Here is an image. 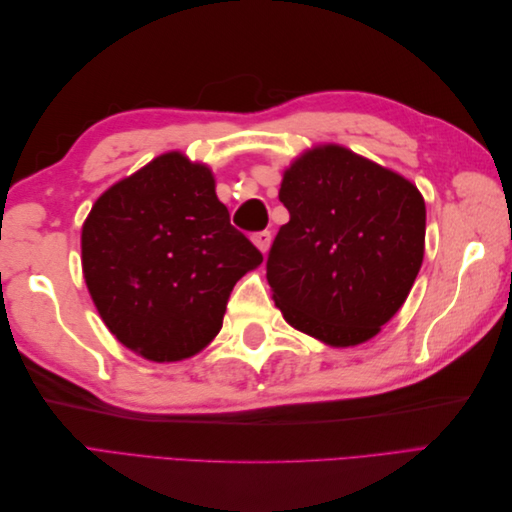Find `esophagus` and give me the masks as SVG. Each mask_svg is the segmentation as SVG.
<instances>
[{"mask_svg":"<svg viewBox=\"0 0 512 512\" xmlns=\"http://www.w3.org/2000/svg\"><path fill=\"white\" fill-rule=\"evenodd\" d=\"M252 241H254V245L258 247V250L265 254L269 250V245H271V232L269 230H260V232H256V235L252 237Z\"/></svg>","mask_w":512,"mask_h":512,"instance_id":"esophagus-1","label":"esophagus"}]
</instances>
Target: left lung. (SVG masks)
Masks as SVG:
<instances>
[{
	"label": "left lung",
	"mask_w": 512,
	"mask_h": 512,
	"mask_svg": "<svg viewBox=\"0 0 512 512\" xmlns=\"http://www.w3.org/2000/svg\"><path fill=\"white\" fill-rule=\"evenodd\" d=\"M290 213L267 258L288 324L346 348L374 337L408 299L425 254V200L408 179L339 145L284 173Z\"/></svg>",
	"instance_id": "1"
}]
</instances>
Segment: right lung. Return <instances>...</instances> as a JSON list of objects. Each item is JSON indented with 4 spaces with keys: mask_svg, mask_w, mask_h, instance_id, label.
<instances>
[{
    "mask_svg": "<svg viewBox=\"0 0 512 512\" xmlns=\"http://www.w3.org/2000/svg\"><path fill=\"white\" fill-rule=\"evenodd\" d=\"M83 273L119 342L149 361H181L220 333L226 303L262 254L230 224L205 164L179 151L108 188L81 235Z\"/></svg>",
    "mask_w": 512,
    "mask_h": 512,
    "instance_id": "add662e5",
    "label": "right lung"
}]
</instances>
